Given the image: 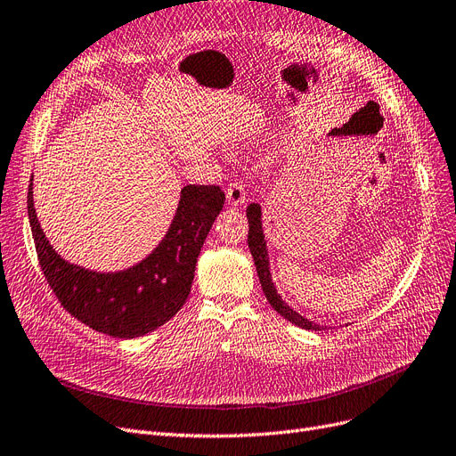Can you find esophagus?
Masks as SVG:
<instances>
[{
	"label": "esophagus",
	"mask_w": 456,
	"mask_h": 456,
	"mask_svg": "<svg viewBox=\"0 0 456 456\" xmlns=\"http://www.w3.org/2000/svg\"><path fill=\"white\" fill-rule=\"evenodd\" d=\"M227 200L231 202L232 207H239L246 200V188L240 180H231L227 185Z\"/></svg>",
	"instance_id": "esophagus-1"
}]
</instances>
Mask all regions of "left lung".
I'll return each instance as SVG.
<instances>
[{
	"instance_id": "1",
	"label": "left lung",
	"mask_w": 456,
	"mask_h": 456,
	"mask_svg": "<svg viewBox=\"0 0 456 456\" xmlns=\"http://www.w3.org/2000/svg\"><path fill=\"white\" fill-rule=\"evenodd\" d=\"M246 216H248V248H249L251 257H254L257 276H259L261 288H263L266 300L271 302V306L281 317L288 319V322H291L293 325H297L300 329H306V330H323L322 325H315V323L308 322L306 317L298 315L293 308H289L280 298V295L274 289V283L271 281V271H268L266 244H265V234H263V227H261V207L257 205V202H251V205L246 208Z\"/></svg>"
}]
</instances>
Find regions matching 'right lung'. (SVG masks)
<instances>
[{
    "label": "right lung",
    "instance_id": "add662e5",
    "mask_svg": "<svg viewBox=\"0 0 456 456\" xmlns=\"http://www.w3.org/2000/svg\"><path fill=\"white\" fill-rule=\"evenodd\" d=\"M225 193L219 185H185L161 244L137 266L97 274L65 263L45 239L28 188L29 227L43 276L65 312L112 338H137L167 323L191 291L197 257Z\"/></svg>",
    "mask_w": 456,
    "mask_h": 456
}]
</instances>
